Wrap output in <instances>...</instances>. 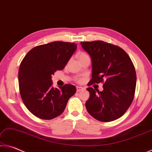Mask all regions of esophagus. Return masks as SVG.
Here are the masks:
<instances>
[{"instance_id":"esophagus-1","label":"esophagus","mask_w":152,"mask_h":152,"mask_svg":"<svg viewBox=\"0 0 152 152\" xmlns=\"http://www.w3.org/2000/svg\"><path fill=\"white\" fill-rule=\"evenodd\" d=\"M76 88H77V91H78V92H79V91H80L83 90V88H81V87H79V86L77 87Z\"/></svg>"}]
</instances>
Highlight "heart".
Here are the masks:
<instances>
[{"label": "heart", "instance_id": "b5f03b06", "mask_svg": "<svg viewBox=\"0 0 152 152\" xmlns=\"http://www.w3.org/2000/svg\"><path fill=\"white\" fill-rule=\"evenodd\" d=\"M86 56H87L86 54H84V53H80V54H79V59L83 58H84V57H86ZM77 81H81V79H77Z\"/></svg>", "mask_w": 152, "mask_h": 152}]
</instances>
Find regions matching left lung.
<instances>
[{
	"mask_svg": "<svg viewBox=\"0 0 152 152\" xmlns=\"http://www.w3.org/2000/svg\"><path fill=\"white\" fill-rule=\"evenodd\" d=\"M81 45L92 64L88 85L105 81L103 91L87 88L90 96L87 110L99 121L116 120L128 110L135 95L137 77L132 61L123 49L105 42H83Z\"/></svg>",
	"mask_w": 152,
	"mask_h": 152,
	"instance_id": "left-lung-1",
	"label": "left lung"
}]
</instances>
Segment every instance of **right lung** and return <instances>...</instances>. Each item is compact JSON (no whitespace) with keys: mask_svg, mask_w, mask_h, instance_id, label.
Segmentation results:
<instances>
[{"mask_svg":"<svg viewBox=\"0 0 152 152\" xmlns=\"http://www.w3.org/2000/svg\"><path fill=\"white\" fill-rule=\"evenodd\" d=\"M77 49L71 42H53L34 47L20 64L18 79L25 106L37 117L50 120L61 115L69 99L76 93L75 86L53 87L52 75L62 70Z\"/></svg>","mask_w":152,"mask_h":152,"instance_id":"1","label":"right lung"}]
</instances>
